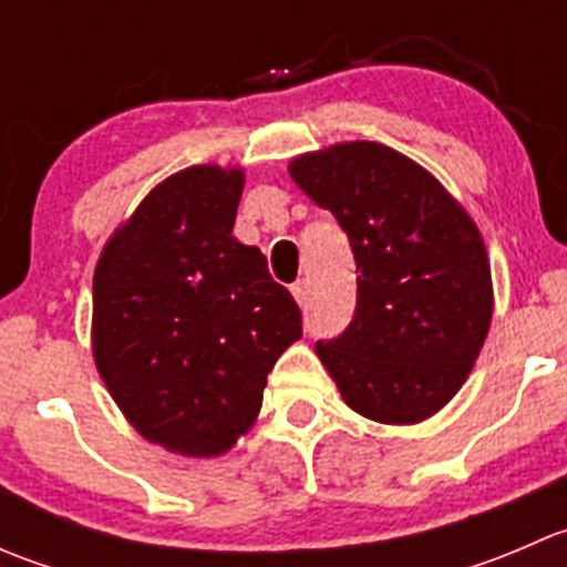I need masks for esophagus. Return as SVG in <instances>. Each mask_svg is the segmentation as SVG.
<instances>
[{"instance_id": "1", "label": "esophagus", "mask_w": 567, "mask_h": 567, "mask_svg": "<svg viewBox=\"0 0 567 567\" xmlns=\"http://www.w3.org/2000/svg\"><path fill=\"white\" fill-rule=\"evenodd\" d=\"M290 293L296 296V301H299L301 307L307 305V296H310V285H307V279H299V282L290 285Z\"/></svg>"}]
</instances>
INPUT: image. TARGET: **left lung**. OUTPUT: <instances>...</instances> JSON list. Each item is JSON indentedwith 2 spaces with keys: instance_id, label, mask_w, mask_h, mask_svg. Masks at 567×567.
I'll return each mask as SVG.
<instances>
[{
  "instance_id": "left-lung-1",
  "label": "left lung",
  "mask_w": 567,
  "mask_h": 567,
  "mask_svg": "<svg viewBox=\"0 0 567 567\" xmlns=\"http://www.w3.org/2000/svg\"><path fill=\"white\" fill-rule=\"evenodd\" d=\"M296 186L331 210L357 260V310L316 351L362 416L411 425L466 381L494 290L483 238L431 173L379 142L293 158Z\"/></svg>"
}]
</instances>
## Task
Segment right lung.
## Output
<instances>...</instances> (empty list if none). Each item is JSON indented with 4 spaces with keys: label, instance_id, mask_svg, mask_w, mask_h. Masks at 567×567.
Listing matches in <instances>:
<instances>
[{
    "label": "right lung",
    "instance_id": "add662e5",
    "mask_svg": "<svg viewBox=\"0 0 567 567\" xmlns=\"http://www.w3.org/2000/svg\"><path fill=\"white\" fill-rule=\"evenodd\" d=\"M241 169L158 183L93 277V353L114 403L162 447L210 458L249 431L301 310L257 247L233 238Z\"/></svg>",
    "mask_w": 567,
    "mask_h": 567
}]
</instances>
